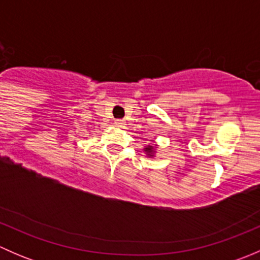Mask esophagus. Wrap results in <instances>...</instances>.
<instances>
[{"instance_id":"1","label":"esophagus","mask_w":260,"mask_h":260,"mask_svg":"<svg viewBox=\"0 0 260 260\" xmlns=\"http://www.w3.org/2000/svg\"><path fill=\"white\" fill-rule=\"evenodd\" d=\"M114 124L117 125V127H124L125 122H124V120H122V119H115Z\"/></svg>"}]
</instances>
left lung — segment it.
Instances as JSON below:
<instances>
[{
	"instance_id": "left-lung-1",
	"label": "left lung",
	"mask_w": 260,
	"mask_h": 260,
	"mask_svg": "<svg viewBox=\"0 0 260 260\" xmlns=\"http://www.w3.org/2000/svg\"><path fill=\"white\" fill-rule=\"evenodd\" d=\"M146 151H147V152H151V151H152V146H148V147H147Z\"/></svg>"
}]
</instances>
